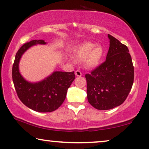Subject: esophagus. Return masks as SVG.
Segmentation results:
<instances>
[{"instance_id": "34e87169", "label": "esophagus", "mask_w": 149, "mask_h": 149, "mask_svg": "<svg viewBox=\"0 0 149 149\" xmlns=\"http://www.w3.org/2000/svg\"><path fill=\"white\" fill-rule=\"evenodd\" d=\"M75 74H76L77 77H81L82 73L81 71H80V70H76V71H75Z\"/></svg>"}]
</instances>
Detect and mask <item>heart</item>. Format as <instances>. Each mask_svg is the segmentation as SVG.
Wrapping results in <instances>:
<instances>
[{
  "label": "heart",
  "instance_id": "b5f03b06",
  "mask_svg": "<svg viewBox=\"0 0 149 149\" xmlns=\"http://www.w3.org/2000/svg\"><path fill=\"white\" fill-rule=\"evenodd\" d=\"M74 55L78 60L84 61L86 67L95 68L101 63L104 56V50L100 45L86 42L79 46L75 51Z\"/></svg>",
  "mask_w": 149,
  "mask_h": 149
}]
</instances>
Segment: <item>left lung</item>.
<instances>
[{
  "instance_id": "obj_1",
  "label": "left lung",
  "mask_w": 149,
  "mask_h": 149,
  "mask_svg": "<svg viewBox=\"0 0 149 149\" xmlns=\"http://www.w3.org/2000/svg\"><path fill=\"white\" fill-rule=\"evenodd\" d=\"M106 61L85 74L88 101L98 110H109L125 102L134 81V67L127 47L109 35Z\"/></svg>"
}]
</instances>
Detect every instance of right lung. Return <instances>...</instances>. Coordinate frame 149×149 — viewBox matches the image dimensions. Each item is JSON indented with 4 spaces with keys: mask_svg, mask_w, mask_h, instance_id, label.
Wrapping results in <instances>:
<instances>
[{
    "mask_svg": "<svg viewBox=\"0 0 149 149\" xmlns=\"http://www.w3.org/2000/svg\"><path fill=\"white\" fill-rule=\"evenodd\" d=\"M46 42L43 40H33L20 48L14 61L12 77L16 92L24 105L33 111L49 113L60 107L65 100L68 88L75 79L73 72H54L43 81L31 83L20 74L19 63L22 54L32 46Z\"/></svg>",
    "mask_w": 149,
    "mask_h": 149,
    "instance_id": "add662e5",
    "label": "right lung"
}]
</instances>
